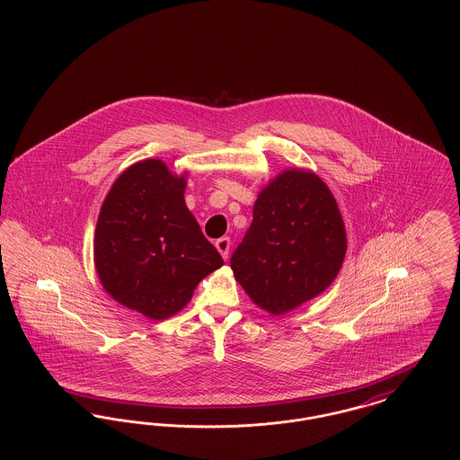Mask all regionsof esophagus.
<instances>
[{
    "instance_id": "esophagus-1",
    "label": "esophagus",
    "mask_w": 460,
    "mask_h": 460,
    "mask_svg": "<svg viewBox=\"0 0 460 460\" xmlns=\"http://www.w3.org/2000/svg\"><path fill=\"white\" fill-rule=\"evenodd\" d=\"M216 248L219 250L222 259H224V261H227V257H229V250H231V238L224 236V238H220V240L216 241Z\"/></svg>"
}]
</instances>
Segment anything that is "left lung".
Listing matches in <instances>:
<instances>
[{"mask_svg":"<svg viewBox=\"0 0 460 460\" xmlns=\"http://www.w3.org/2000/svg\"><path fill=\"white\" fill-rule=\"evenodd\" d=\"M345 253V224L328 186L314 172L293 169L257 198L231 269L257 305L279 315L324 291Z\"/></svg>","mask_w":460,"mask_h":460,"instance_id":"obj_1","label":"left lung"}]
</instances>
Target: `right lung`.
<instances>
[{"label": "right lung", "mask_w": 460, "mask_h": 460, "mask_svg": "<svg viewBox=\"0 0 460 460\" xmlns=\"http://www.w3.org/2000/svg\"><path fill=\"white\" fill-rule=\"evenodd\" d=\"M186 179L160 160L119 175L94 233V263L119 304L150 319L186 305L198 283L224 263L184 203Z\"/></svg>", "instance_id": "right-lung-1"}]
</instances>
